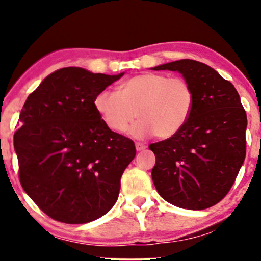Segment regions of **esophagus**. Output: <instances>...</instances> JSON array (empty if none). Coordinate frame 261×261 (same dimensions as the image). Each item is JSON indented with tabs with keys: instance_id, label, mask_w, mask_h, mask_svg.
<instances>
[{
	"instance_id": "esophagus-1",
	"label": "esophagus",
	"mask_w": 261,
	"mask_h": 261,
	"mask_svg": "<svg viewBox=\"0 0 261 261\" xmlns=\"http://www.w3.org/2000/svg\"><path fill=\"white\" fill-rule=\"evenodd\" d=\"M146 147H147V146L145 144H141V142H137V144H135V148H137L138 152L144 151V149H146Z\"/></svg>"
}]
</instances>
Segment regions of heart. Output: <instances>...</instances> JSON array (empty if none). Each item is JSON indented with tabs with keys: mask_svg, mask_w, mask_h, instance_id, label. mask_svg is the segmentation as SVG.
Here are the masks:
<instances>
[{
	"mask_svg": "<svg viewBox=\"0 0 261 261\" xmlns=\"http://www.w3.org/2000/svg\"><path fill=\"white\" fill-rule=\"evenodd\" d=\"M96 112L116 133H123L138 116L129 134L146 139L177 135L187 124L194 108V91L181 77L145 72L124 81L117 92L101 91L94 99Z\"/></svg>",
	"mask_w": 261,
	"mask_h": 261,
	"instance_id": "heart-1",
	"label": "heart"
}]
</instances>
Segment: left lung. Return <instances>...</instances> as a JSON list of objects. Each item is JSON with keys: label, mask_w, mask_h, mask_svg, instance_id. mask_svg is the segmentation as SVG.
<instances>
[{"label": "left lung", "mask_w": 261, "mask_h": 261, "mask_svg": "<svg viewBox=\"0 0 261 261\" xmlns=\"http://www.w3.org/2000/svg\"><path fill=\"white\" fill-rule=\"evenodd\" d=\"M177 71L190 83L194 108L183 129L149 145L159 195L183 209L202 210L230 190L246 156L247 116L234 85L206 65L181 59L153 67Z\"/></svg>", "instance_id": "8db88e82"}]
</instances>
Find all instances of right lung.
I'll return each mask as SVG.
<instances>
[{
    "label": "right lung",
    "instance_id": "obj_1",
    "mask_svg": "<svg viewBox=\"0 0 261 261\" xmlns=\"http://www.w3.org/2000/svg\"><path fill=\"white\" fill-rule=\"evenodd\" d=\"M124 74L63 67L28 96L14 134L20 181L53 220L70 224L97 220L113 208L134 142L113 132L94 99Z\"/></svg>",
    "mask_w": 261,
    "mask_h": 261
}]
</instances>
